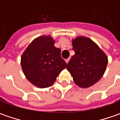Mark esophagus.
<instances>
[{
  "label": "esophagus",
  "instance_id": "34e87169",
  "mask_svg": "<svg viewBox=\"0 0 120 120\" xmlns=\"http://www.w3.org/2000/svg\"><path fill=\"white\" fill-rule=\"evenodd\" d=\"M65 61H66V63H69V58L66 59H65Z\"/></svg>",
  "mask_w": 120,
  "mask_h": 120
}]
</instances>
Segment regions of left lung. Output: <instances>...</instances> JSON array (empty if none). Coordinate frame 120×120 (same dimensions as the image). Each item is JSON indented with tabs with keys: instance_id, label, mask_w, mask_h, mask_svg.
Segmentation results:
<instances>
[{
	"instance_id": "left-lung-1",
	"label": "left lung",
	"mask_w": 120,
	"mask_h": 120,
	"mask_svg": "<svg viewBox=\"0 0 120 120\" xmlns=\"http://www.w3.org/2000/svg\"><path fill=\"white\" fill-rule=\"evenodd\" d=\"M75 55L67 63V69L80 87H89L104 75L108 59L105 53L91 39L77 37L72 41Z\"/></svg>"
}]
</instances>
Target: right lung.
I'll list each match as a JSON object with an SVG mask.
<instances>
[{
    "label": "right lung",
    "mask_w": 120,
    "mask_h": 120,
    "mask_svg": "<svg viewBox=\"0 0 120 120\" xmlns=\"http://www.w3.org/2000/svg\"><path fill=\"white\" fill-rule=\"evenodd\" d=\"M50 35L34 39L21 56V65L26 79L37 87L52 85L67 63L61 56V49L54 46Z\"/></svg>",
    "instance_id": "right-lung-1"
}]
</instances>
